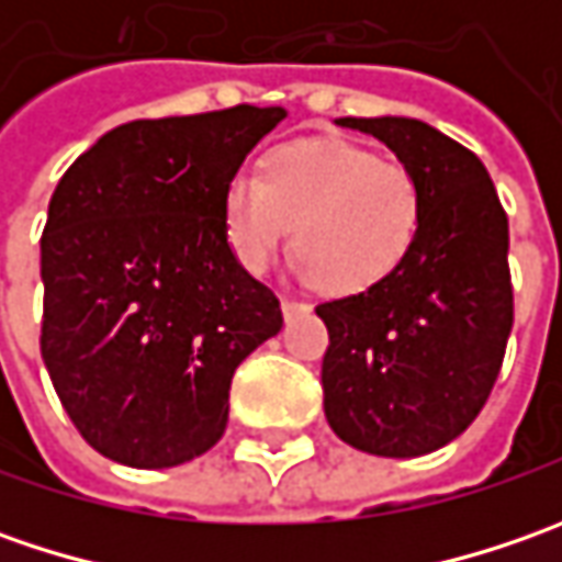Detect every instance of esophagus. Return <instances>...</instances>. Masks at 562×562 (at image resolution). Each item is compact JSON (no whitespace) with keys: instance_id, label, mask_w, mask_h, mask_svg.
I'll return each mask as SVG.
<instances>
[{"instance_id":"34e87169","label":"esophagus","mask_w":562,"mask_h":562,"mask_svg":"<svg viewBox=\"0 0 562 562\" xmlns=\"http://www.w3.org/2000/svg\"><path fill=\"white\" fill-rule=\"evenodd\" d=\"M281 313H284V318H293V315L300 313H310V303H300V300H281Z\"/></svg>"}]
</instances>
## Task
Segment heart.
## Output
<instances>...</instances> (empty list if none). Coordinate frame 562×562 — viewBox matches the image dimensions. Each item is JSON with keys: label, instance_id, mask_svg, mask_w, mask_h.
<instances>
[{"label": "heart", "instance_id": "b5f03b06", "mask_svg": "<svg viewBox=\"0 0 562 562\" xmlns=\"http://www.w3.org/2000/svg\"><path fill=\"white\" fill-rule=\"evenodd\" d=\"M422 181L353 143H284L262 156L259 175H234L222 225L234 259L269 271L291 240L293 269L328 293L357 296L406 262L422 231Z\"/></svg>", "mask_w": 562, "mask_h": 562}]
</instances>
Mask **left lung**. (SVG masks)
I'll use <instances>...</instances> for the list:
<instances>
[{
    "label": "left lung",
    "mask_w": 562,
    "mask_h": 562,
    "mask_svg": "<svg viewBox=\"0 0 562 562\" xmlns=\"http://www.w3.org/2000/svg\"><path fill=\"white\" fill-rule=\"evenodd\" d=\"M422 181L419 240L384 284L318 303L325 416L375 457H422L475 422L513 328L509 225L475 153L416 119H337Z\"/></svg>",
    "instance_id": "obj_1"
}]
</instances>
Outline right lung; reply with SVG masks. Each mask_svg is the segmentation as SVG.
Returning <instances> with one entry per match:
<instances>
[{
    "label": "right lung",
    "instance_id": "obj_1",
    "mask_svg": "<svg viewBox=\"0 0 562 562\" xmlns=\"http://www.w3.org/2000/svg\"><path fill=\"white\" fill-rule=\"evenodd\" d=\"M288 112L127 121L61 175L40 237V353L80 438L134 469L181 465L227 425L234 369L281 331L227 247L222 196Z\"/></svg>",
    "mask_w": 562,
    "mask_h": 562
}]
</instances>
